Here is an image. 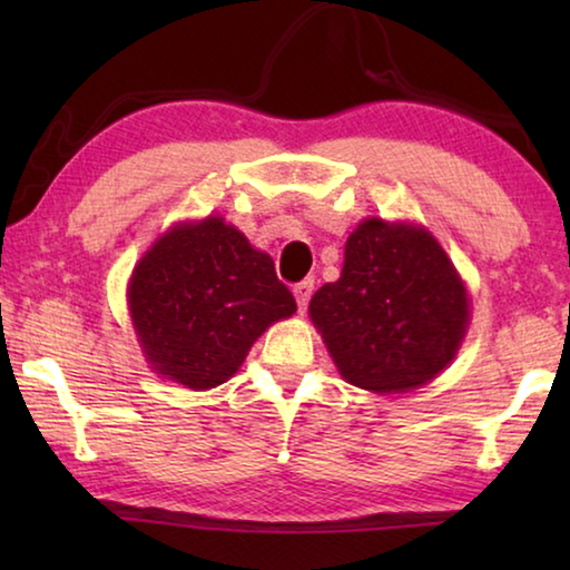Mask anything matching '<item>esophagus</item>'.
I'll use <instances>...</instances> for the list:
<instances>
[{
  "mask_svg": "<svg viewBox=\"0 0 570 570\" xmlns=\"http://www.w3.org/2000/svg\"><path fill=\"white\" fill-rule=\"evenodd\" d=\"M312 292H314V282H312V278H304V282H298V284L294 286V296H296L298 312H306L308 298H312Z\"/></svg>",
  "mask_w": 570,
  "mask_h": 570,
  "instance_id": "esophagus-1",
  "label": "esophagus"
}]
</instances>
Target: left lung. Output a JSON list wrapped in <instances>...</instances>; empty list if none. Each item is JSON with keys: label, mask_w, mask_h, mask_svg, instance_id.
<instances>
[{"label": "left lung", "mask_w": 570, "mask_h": 570, "mask_svg": "<svg viewBox=\"0 0 570 570\" xmlns=\"http://www.w3.org/2000/svg\"><path fill=\"white\" fill-rule=\"evenodd\" d=\"M308 314L346 382L404 392L455 356L468 292L428 230L366 218L346 240L340 282L312 296Z\"/></svg>", "instance_id": "obj_1"}]
</instances>
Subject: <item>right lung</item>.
<instances>
[{"label": "right lung", "instance_id": "add662e5", "mask_svg": "<svg viewBox=\"0 0 570 570\" xmlns=\"http://www.w3.org/2000/svg\"><path fill=\"white\" fill-rule=\"evenodd\" d=\"M128 302L153 370L190 390L224 384L266 326L296 312L272 256L224 218L163 236L135 266Z\"/></svg>", "mask_w": 570, "mask_h": 570}]
</instances>
